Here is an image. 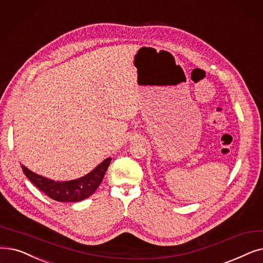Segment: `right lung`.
I'll use <instances>...</instances> for the list:
<instances>
[{
  "instance_id": "right-lung-1",
  "label": "right lung",
  "mask_w": 263,
  "mask_h": 263,
  "mask_svg": "<svg viewBox=\"0 0 263 263\" xmlns=\"http://www.w3.org/2000/svg\"><path fill=\"white\" fill-rule=\"evenodd\" d=\"M111 158H106L87 175L73 180L55 181L32 172L21 165L25 175L45 195L58 202H79L92 196L103 180Z\"/></svg>"
}]
</instances>
